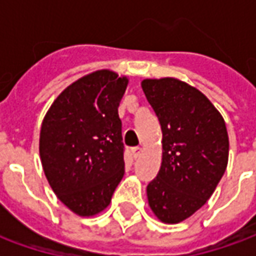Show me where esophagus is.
Listing matches in <instances>:
<instances>
[{"instance_id": "obj_1", "label": "esophagus", "mask_w": 256, "mask_h": 256, "mask_svg": "<svg viewBox=\"0 0 256 256\" xmlns=\"http://www.w3.org/2000/svg\"><path fill=\"white\" fill-rule=\"evenodd\" d=\"M141 150H141L140 146H133V148H132V155H133L134 159H137V158L141 155Z\"/></svg>"}]
</instances>
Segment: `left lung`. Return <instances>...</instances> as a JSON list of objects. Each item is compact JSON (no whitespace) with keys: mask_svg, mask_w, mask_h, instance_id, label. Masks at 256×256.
Returning <instances> with one entry per match:
<instances>
[{"mask_svg":"<svg viewBox=\"0 0 256 256\" xmlns=\"http://www.w3.org/2000/svg\"><path fill=\"white\" fill-rule=\"evenodd\" d=\"M141 86L163 133L162 166L146 186L148 203L162 222L178 224L203 207L225 172V120L200 90L180 79H144Z\"/></svg>","mask_w":256,"mask_h":256,"instance_id":"left-lung-1","label":"left lung"}]
</instances>
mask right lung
<instances>
[{
	"instance_id": "1",
	"label": "right lung",
	"mask_w": 256,
	"mask_h": 256,
	"mask_svg": "<svg viewBox=\"0 0 256 256\" xmlns=\"http://www.w3.org/2000/svg\"><path fill=\"white\" fill-rule=\"evenodd\" d=\"M128 84L110 70L84 75L58 94L44 118L40 155L48 182L80 216L106 208L124 174L118 106Z\"/></svg>"
}]
</instances>
